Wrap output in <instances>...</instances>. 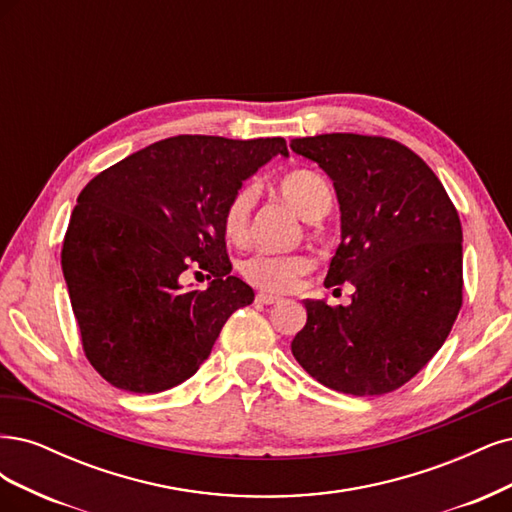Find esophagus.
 <instances>
[{
  "label": "esophagus",
  "instance_id": "esophagus-1",
  "mask_svg": "<svg viewBox=\"0 0 512 512\" xmlns=\"http://www.w3.org/2000/svg\"><path fill=\"white\" fill-rule=\"evenodd\" d=\"M259 304H276L278 302V295H274V293H270V291H259L257 293V298H255Z\"/></svg>",
  "mask_w": 512,
  "mask_h": 512
}]
</instances>
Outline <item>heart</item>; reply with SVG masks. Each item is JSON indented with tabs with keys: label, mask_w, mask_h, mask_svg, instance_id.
<instances>
[{
	"label": "heart",
	"mask_w": 512,
	"mask_h": 512,
	"mask_svg": "<svg viewBox=\"0 0 512 512\" xmlns=\"http://www.w3.org/2000/svg\"><path fill=\"white\" fill-rule=\"evenodd\" d=\"M278 191L298 210L306 221H312L332 206V191L327 180L312 170H295L280 178ZM257 189L242 185L223 214L225 236L232 242H242L249 232V219L255 204ZM312 259L306 253H268L259 251L240 263L244 280L266 291H291L300 278L310 272Z\"/></svg>",
	"instance_id": "obj_1"
}]
</instances>
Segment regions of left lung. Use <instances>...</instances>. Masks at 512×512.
<instances>
[{
    "mask_svg": "<svg viewBox=\"0 0 512 512\" xmlns=\"http://www.w3.org/2000/svg\"><path fill=\"white\" fill-rule=\"evenodd\" d=\"M291 151L332 178L342 242L325 283L355 287L351 306L304 300L291 353L329 389L389 393L425 368L457 319V210L427 163L395 140L323 134L295 138Z\"/></svg>",
    "mask_w": 512,
    "mask_h": 512,
    "instance_id": "left-lung-1",
    "label": "left lung"
}]
</instances>
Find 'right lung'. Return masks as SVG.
<instances>
[{
  "label": "right lung",
  "mask_w": 512,
  "mask_h": 512,
  "mask_svg": "<svg viewBox=\"0 0 512 512\" xmlns=\"http://www.w3.org/2000/svg\"><path fill=\"white\" fill-rule=\"evenodd\" d=\"M283 138L176 136L114 163L80 191L61 268L82 349L110 385L159 393L208 359L225 321L255 300L232 276L223 214ZM208 269L206 290L179 274ZM210 278V276H208Z\"/></svg>",
  "instance_id": "right-lung-1"
}]
</instances>
